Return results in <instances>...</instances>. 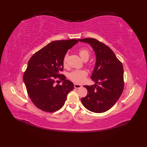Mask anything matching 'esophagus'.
<instances>
[{
	"label": "esophagus",
	"mask_w": 147,
	"mask_h": 147,
	"mask_svg": "<svg viewBox=\"0 0 147 147\" xmlns=\"http://www.w3.org/2000/svg\"><path fill=\"white\" fill-rule=\"evenodd\" d=\"M81 87H82V85H80V84H77V83H75L74 84V88H75L78 89V88H81Z\"/></svg>",
	"instance_id": "34e87169"
}]
</instances>
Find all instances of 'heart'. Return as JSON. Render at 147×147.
<instances>
[{
    "label": "heart",
    "mask_w": 147,
    "mask_h": 147,
    "mask_svg": "<svg viewBox=\"0 0 147 147\" xmlns=\"http://www.w3.org/2000/svg\"><path fill=\"white\" fill-rule=\"evenodd\" d=\"M78 53L83 60L87 58L88 59L90 55V51L86 48H82L80 49ZM67 59L68 55L66 54L63 58V64L64 66H66L67 64ZM87 75L88 72L85 70H76L69 74V78L75 83H81L85 80Z\"/></svg>",
    "instance_id": "1"
}]
</instances>
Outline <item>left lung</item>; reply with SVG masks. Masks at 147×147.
<instances>
[{
    "label": "left lung",
    "instance_id": "8db88e82",
    "mask_svg": "<svg viewBox=\"0 0 147 147\" xmlns=\"http://www.w3.org/2000/svg\"><path fill=\"white\" fill-rule=\"evenodd\" d=\"M89 43L96 55V64L91 78L94 85L83 86L88 90L86 96L81 99L88 110L103 113L115 104L124 88L123 67L113 51L104 43L92 38L78 39ZM97 83L98 85H96Z\"/></svg>",
    "mask_w": 147,
    "mask_h": 147
}]
</instances>
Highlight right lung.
I'll return each instance as SVG.
<instances>
[{
    "label": "right lung",
    "instance_id": "add662e5",
    "mask_svg": "<svg viewBox=\"0 0 147 147\" xmlns=\"http://www.w3.org/2000/svg\"><path fill=\"white\" fill-rule=\"evenodd\" d=\"M78 42L76 39L53 41L30 57L23 80L30 100L39 109L47 112L59 110L74 90L73 83L60 72L64 56ZM57 79L63 81L62 86L55 84Z\"/></svg>",
    "mask_w": 147,
    "mask_h": 147
}]
</instances>
